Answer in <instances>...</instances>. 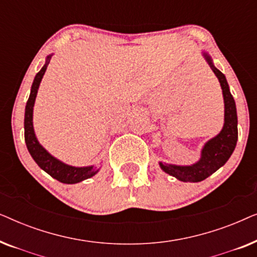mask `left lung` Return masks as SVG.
<instances>
[{"label":"left lung","instance_id":"obj_1","mask_svg":"<svg viewBox=\"0 0 257 257\" xmlns=\"http://www.w3.org/2000/svg\"><path fill=\"white\" fill-rule=\"evenodd\" d=\"M206 61L215 73L222 87L224 99V125L222 131L215 138L210 139L203 147L201 159L192 166H175L160 163V167L172 177L185 182H199L205 180L214 172L223 166L234 152L237 142V114L235 100L231 96L226 77L213 65L212 59L205 54Z\"/></svg>","mask_w":257,"mask_h":257}]
</instances>
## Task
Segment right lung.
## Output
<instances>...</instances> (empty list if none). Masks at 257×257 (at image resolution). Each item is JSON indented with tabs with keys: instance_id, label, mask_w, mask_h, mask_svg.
<instances>
[{
	"instance_id": "right-lung-1",
	"label": "right lung",
	"mask_w": 257,
	"mask_h": 257,
	"mask_svg": "<svg viewBox=\"0 0 257 257\" xmlns=\"http://www.w3.org/2000/svg\"><path fill=\"white\" fill-rule=\"evenodd\" d=\"M49 62H50V56L47 58L45 65L37 73L36 77H35L33 86H31L30 96L26 106V114H24V139H26L28 151H29L33 159L36 161V164L42 170L47 172L49 175H51L56 180L63 182V184H77V182L93 177L99 170L93 166L72 167L69 166V165H65L64 163H62V161H59L52 157L51 154H49L40 145L36 137H35L33 126V107L35 104V99H36L38 86H40L41 80L43 78V75L48 68Z\"/></svg>"
}]
</instances>
